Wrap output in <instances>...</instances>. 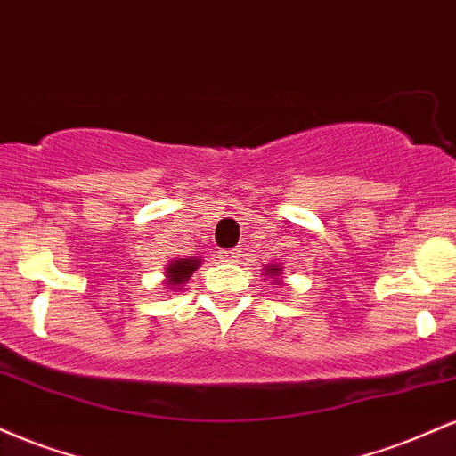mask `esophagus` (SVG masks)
Instances as JSON below:
<instances>
[{"label":"esophagus","instance_id":"esophagus-1","mask_svg":"<svg viewBox=\"0 0 456 456\" xmlns=\"http://www.w3.org/2000/svg\"><path fill=\"white\" fill-rule=\"evenodd\" d=\"M221 257H223L224 261H232V264H235V261L240 259V250H238V248H233V250H223Z\"/></svg>","mask_w":456,"mask_h":456}]
</instances>
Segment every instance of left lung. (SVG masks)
Segmentation results:
<instances>
[{
    "label": "left lung",
    "instance_id": "left-lung-1",
    "mask_svg": "<svg viewBox=\"0 0 456 456\" xmlns=\"http://www.w3.org/2000/svg\"><path fill=\"white\" fill-rule=\"evenodd\" d=\"M264 276H268V279L274 281V285H281V274H282V265L281 264H270V265H264Z\"/></svg>",
    "mask_w": 456,
    "mask_h": 456
}]
</instances>
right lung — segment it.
Wrapping results in <instances>:
<instances>
[{
    "label": "right lung",
    "mask_w": 456,
    "mask_h": 456,
    "mask_svg": "<svg viewBox=\"0 0 456 456\" xmlns=\"http://www.w3.org/2000/svg\"><path fill=\"white\" fill-rule=\"evenodd\" d=\"M203 261L201 257H186V259H171L165 268V289L180 291L182 285H186V281L191 279L192 272H195Z\"/></svg>",
    "instance_id": "right-lung-1"
}]
</instances>
